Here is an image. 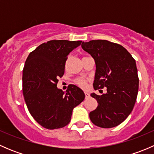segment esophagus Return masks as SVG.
Wrapping results in <instances>:
<instances>
[{
	"instance_id": "34e87169",
	"label": "esophagus",
	"mask_w": 154,
	"mask_h": 154,
	"mask_svg": "<svg viewBox=\"0 0 154 154\" xmlns=\"http://www.w3.org/2000/svg\"><path fill=\"white\" fill-rule=\"evenodd\" d=\"M85 95H86V99H88L89 97V94L88 92H85Z\"/></svg>"
}]
</instances>
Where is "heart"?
<instances>
[{"mask_svg": "<svg viewBox=\"0 0 154 154\" xmlns=\"http://www.w3.org/2000/svg\"><path fill=\"white\" fill-rule=\"evenodd\" d=\"M87 83H88V80L86 79L83 78H79L77 79L75 81V83L78 86H80L82 88H86L87 87Z\"/></svg>", "mask_w": 154, "mask_h": 154, "instance_id": "obj_1", "label": "heart"}]
</instances>
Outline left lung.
I'll use <instances>...</instances> for the list:
<instances>
[{"instance_id":"1","label":"left lung","mask_w":154,"mask_h":154,"mask_svg":"<svg viewBox=\"0 0 154 154\" xmlns=\"http://www.w3.org/2000/svg\"><path fill=\"white\" fill-rule=\"evenodd\" d=\"M81 46L95 62L94 88H106V94H91L98 106L89 113L90 120L102 128L116 127L128 117L136 103L139 90L136 61L123 46L107 40H91Z\"/></svg>"}]
</instances>
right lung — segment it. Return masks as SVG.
I'll return each mask as SVG.
<instances>
[{
	"mask_svg": "<svg viewBox=\"0 0 154 154\" xmlns=\"http://www.w3.org/2000/svg\"><path fill=\"white\" fill-rule=\"evenodd\" d=\"M82 41L51 40L40 45L29 54L23 70V94L29 113L48 130L64 127L72 111L83 101L85 94L75 85L66 93L57 87L63 77L70 52Z\"/></svg>",
	"mask_w": 154,
	"mask_h": 154,
	"instance_id": "add662e5",
	"label": "right lung"
}]
</instances>
